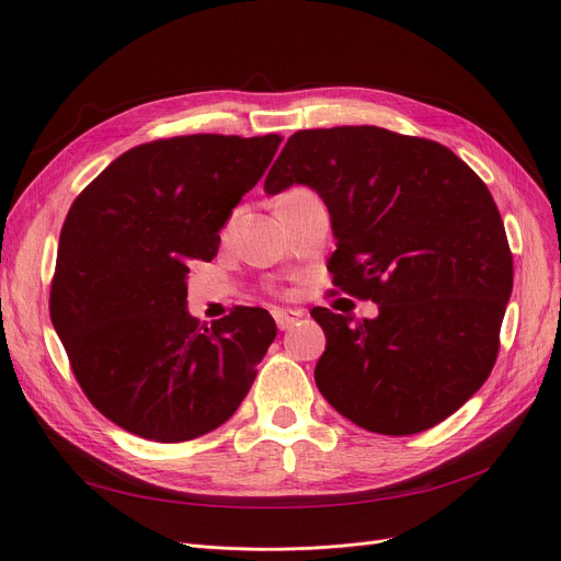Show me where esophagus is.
<instances>
[{
  "label": "esophagus",
  "mask_w": 561,
  "mask_h": 561,
  "mask_svg": "<svg viewBox=\"0 0 561 561\" xmlns=\"http://www.w3.org/2000/svg\"><path fill=\"white\" fill-rule=\"evenodd\" d=\"M299 311H287V309H274V318H276V325H278V330H287V328H293L295 322L299 320Z\"/></svg>",
  "instance_id": "34e87169"
}]
</instances>
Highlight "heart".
<instances>
[{"label": "heart", "mask_w": 561, "mask_h": 561, "mask_svg": "<svg viewBox=\"0 0 561 561\" xmlns=\"http://www.w3.org/2000/svg\"><path fill=\"white\" fill-rule=\"evenodd\" d=\"M309 190H304V186H295V190H287L280 198H293V196H299V194H307Z\"/></svg>", "instance_id": "1"}]
</instances>
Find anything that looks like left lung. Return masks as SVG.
<instances>
[{"mask_svg": "<svg viewBox=\"0 0 561 561\" xmlns=\"http://www.w3.org/2000/svg\"><path fill=\"white\" fill-rule=\"evenodd\" d=\"M309 184L332 217L334 295L379 304L353 318L316 307L328 346L316 386L369 433L414 435L478 393L499 358L513 252L486 184L445 145L379 126L297 130L264 190Z\"/></svg>", "mask_w": 561, "mask_h": 561, "instance_id": "1", "label": "left lung"}]
</instances>
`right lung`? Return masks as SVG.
Returning <instances> with one entry per match:
<instances>
[{
	"label": "right lung",
	"mask_w": 561,
	"mask_h": 561,
	"mask_svg": "<svg viewBox=\"0 0 561 561\" xmlns=\"http://www.w3.org/2000/svg\"><path fill=\"white\" fill-rule=\"evenodd\" d=\"M280 135H178L114 159L60 231L48 309L95 410L154 443H186L239 410L276 339L264 309L208 328L186 313V274L260 182Z\"/></svg>",
	"instance_id": "right-lung-1"
}]
</instances>
